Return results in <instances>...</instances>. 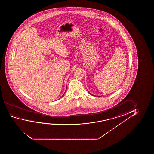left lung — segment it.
<instances>
[{
  "label": "left lung",
  "instance_id": "8db88e82",
  "mask_svg": "<svg viewBox=\"0 0 154 154\" xmlns=\"http://www.w3.org/2000/svg\"><path fill=\"white\" fill-rule=\"evenodd\" d=\"M88 92L89 94H91V95H92V94H91V93H89V92L88 91ZM93 96H94V95H93Z\"/></svg>",
  "mask_w": 154,
  "mask_h": 154
}]
</instances>
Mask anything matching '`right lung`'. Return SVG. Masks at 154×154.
I'll list each match as a JSON object with an SVG mask.
<instances>
[{
	"label": "right lung",
	"mask_w": 154,
	"mask_h": 154,
	"mask_svg": "<svg viewBox=\"0 0 154 154\" xmlns=\"http://www.w3.org/2000/svg\"><path fill=\"white\" fill-rule=\"evenodd\" d=\"M64 94H65V93H64V94H63V96H61V97H63V95H64Z\"/></svg>",
	"instance_id": "right-lung-1"
}]
</instances>
